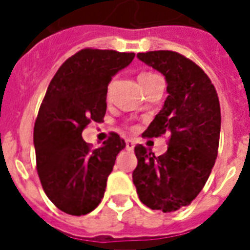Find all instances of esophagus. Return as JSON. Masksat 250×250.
I'll return each mask as SVG.
<instances>
[{"mask_svg":"<svg viewBox=\"0 0 250 250\" xmlns=\"http://www.w3.org/2000/svg\"><path fill=\"white\" fill-rule=\"evenodd\" d=\"M134 146H135V142L134 141L128 139V141L125 142V147H127V150H132V148H134Z\"/></svg>","mask_w":250,"mask_h":250,"instance_id":"esophagus-1","label":"esophagus"}]
</instances>
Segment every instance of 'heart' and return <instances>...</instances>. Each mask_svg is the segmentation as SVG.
Returning <instances> with one entry per match:
<instances>
[{
  "mask_svg": "<svg viewBox=\"0 0 250 250\" xmlns=\"http://www.w3.org/2000/svg\"><path fill=\"white\" fill-rule=\"evenodd\" d=\"M154 77H157V75L150 73V72H142L141 75L138 76V80H139V83H141L142 85H143V84H146L147 82H150V80H151V79H154Z\"/></svg>",
  "mask_w": 250,
  "mask_h": 250,
  "instance_id": "b5f03b06",
  "label": "heart"
}]
</instances>
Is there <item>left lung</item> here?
<instances>
[{"instance_id":"obj_1","label":"left lung","mask_w":250,"mask_h":250,"mask_svg":"<svg viewBox=\"0 0 250 250\" xmlns=\"http://www.w3.org/2000/svg\"><path fill=\"white\" fill-rule=\"evenodd\" d=\"M138 59L166 77L168 93L143 136L170 138L159 157L136 145L132 181L142 204L170 213L191 204L211 173L220 143V100L209 76L184 55L151 51Z\"/></svg>"}]
</instances>
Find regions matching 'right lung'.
I'll list each match as a JSON object with an SVG mask.
<instances>
[{
    "mask_svg": "<svg viewBox=\"0 0 250 250\" xmlns=\"http://www.w3.org/2000/svg\"><path fill=\"white\" fill-rule=\"evenodd\" d=\"M134 57L85 48L62 62L49 83L33 131L36 163L46 197L66 214H88L102 202L116 155L125 147L111 132L93 150L82 132L91 122L103 120L108 83Z\"/></svg>",
    "mask_w": 250,
    "mask_h": 250,
    "instance_id": "obj_1",
    "label": "right lung"
}]
</instances>
